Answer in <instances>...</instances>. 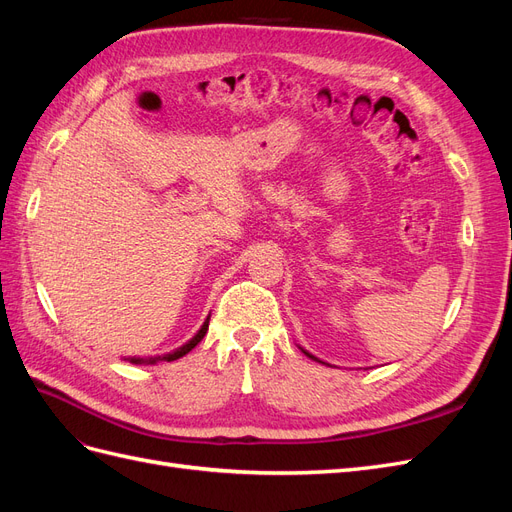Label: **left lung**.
<instances>
[{
    "label": "left lung",
    "mask_w": 512,
    "mask_h": 512,
    "mask_svg": "<svg viewBox=\"0 0 512 512\" xmlns=\"http://www.w3.org/2000/svg\"><path fill=\"white\" fill-rule=\"evenodd\" d=\"M305 354L309 356V359H314V361H318V359H316V356H312V354H309V352H305Z\"/></svg>",
    "instance_id": "1"
}]
</instances>
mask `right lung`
<instances>
[{"mask_svg": "<svg viewBox=\"0 0 512 512\" xmlns=\"http://www.w3.org/2000/svg\"><path fill=\"white\" fill-rule=\"evenodd\" d=\"M207 329H209V318L205 320V324H203V327H200V331L190 339V342L188 344H183L181 348H177L175 352H170V354H164V356H153V359H136V356H134V359H130V363H136V365H141V363H158V361H177V359H181V356L183 354H188L198 342H200V339H203L205 337V333H207Z\"/></svg>", "mask_w": 512, "mask_h": 512, "instance_id": "right-lung-1", "label": "right lung"}]
</instances>
